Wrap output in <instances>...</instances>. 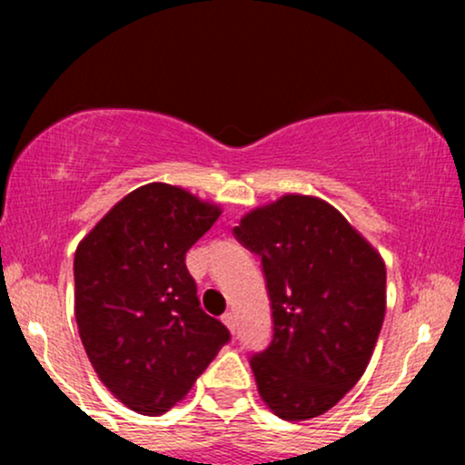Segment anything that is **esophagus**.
Wrapping results in <instances>:
<instances>
[{
    "mask_svg": "<svg viewBox=\"0 0 465 465\" xmlns=\"http://www.w3.org/2000/svg\"><path fill=\"white\" fill-rule=\"evenodd\" d=\"M223 322H225V325L229 328V332L236 334V317H233V312L223 314Z\"/></svg>",
    "mask_w": 465,
    "mask_h": 465,
    "instance_id": "obj_1",
    "label": "esophagus"
}]
</instances>
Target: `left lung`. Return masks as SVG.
<instances>
[{
    "label": "left lung",
    "mask_w": 465,
    "mask_h": 465,
    "mask_svg": "<svg viewBox=\"0 0 465 465\" xmlns=\"http://www.w3.org/2000/svg\"><path fill=\"white\" fill-rule=\"evenodd\" d=\"M260 255L273 336L249 359L260 396L282 420L323 415L361 381L385 319L381 255L332 205L286 194L233 227Z\"/></svg>",
    "instance_id": "obj_1"
}]
</instances>
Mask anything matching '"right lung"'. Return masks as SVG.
<instances>
[{
    "instance_id": "1",
    "label": "right lung",
    "mask_w": 465,
    "mask_h": 465,
    "mask_svg": "<svg viewBox=\"0 0 465 465\" xmlns=\"http://www.w3.org/2000/svg\"><path fill=\"white\" fill-rule=\"evenodd\" d=\"M221 210L168 183L126 194L74 258L80 341L100 381L143 415L185 398L232 334L201 308L185 253Z\"/></svg>"
}]
</instances>
